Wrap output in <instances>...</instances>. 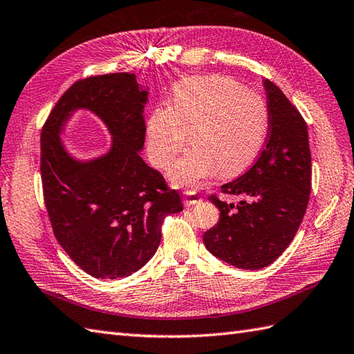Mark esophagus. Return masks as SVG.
I'll return each mask as SVG.
<instances>
[{
	"label": "esophagus",
	"instance_id": "obj_1",
	"mask_svg": "<svg viewBox=\"0 0 354 354\" xmlns=\"http://www.w3.org/2000/svg\"><path fill=\"white\" fill-rule=\"evenodd\" d=\"M201 202H202V199L196 193L187 192L184 194V205H185V207H193V205H197V203H201Z\"/></svg>",
	"mask_w": 354,
	"mask_h": 354
}]
</instances>
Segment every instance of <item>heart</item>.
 <instances>
[{
	"label": "heart",
	"mask_w": 354,
	"mask_h": 354,
	"mask_svg": "<svg viewBox=\"0 0 354 354\" xmlns=\"http://www.w3.org/2000/svg\"><path fill=\"white\" fill-rule=\"evenodd\" d=\"M268 109L259 95L236 81L192 77L171 92L170 109H155L146 125V146L155 166L167 169L192 137L194 149L175 162L170 183L197 188L217 171L231 178L250 167L266 145Z\"/></svg>",
	"instance_id": "heart-1"
}]
</instances>
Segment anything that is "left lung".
Here are the masks:
<instances>
[{
    "instance_id": "left-lung-1",
    "label": "left lung",
    "mask_w": 354,
    "mask_h": 354,
    "mask_svg": "<svg viewBox=\"0 0 354 354\" xmlns=\"http://www.w3.org/2000/svg\"><path fill=\"white\" fill-rule=\"evenodd\" d=\"M268 136L257 162L221 192L241 196L236 205L211 196L220 211L203 243L214 257L236 268L259 270L288 248L305 216L310 194L308 127L299 110L264 80Z\"/></svg>"
}]
</instances>
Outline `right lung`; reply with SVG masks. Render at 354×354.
Returning a JSON list of instances; mask_svg holds the SVG:
<instances>
[{"label": "right lung", "mask_w": 354, "mask_h": 354, "mask_svg": "<svg viewBox=\"0 0 354 354\" xmlns=\"http://www.w3.org/2000/svg\"><path fill=\"white\" fill-rule=\"evenodd\" d=\"M147 87L134 73H106L66 90L40 136V174L53 231L75 264L97 279H118L146 266L161 241V225L183 211L176 190L147 166ZM78 109L92 111L112 136L111 149L80 160L59 137Z\"/></svg>", "instance_id": "1"}]
</instances>
